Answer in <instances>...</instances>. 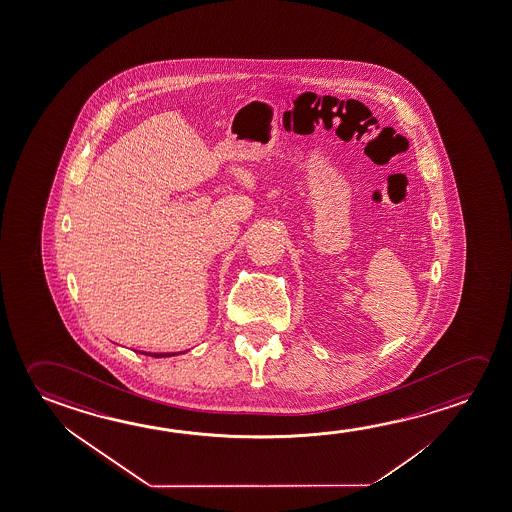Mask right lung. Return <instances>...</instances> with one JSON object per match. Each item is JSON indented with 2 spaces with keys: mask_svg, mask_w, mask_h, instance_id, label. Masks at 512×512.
<instances>
[{
  "mask_svg": "<svg viewBox=\"0 0 512 512\" xmlns=\"http://www.w3.org/2000/svg\"><path fill=\"white\" fill-rule=\"evenodd\" d=\"M149 354V356H154V358H165V356H175L177 353H143Z\"/></svg>",
  "mask_w": 512,
  "mask_h": 512,
  "instance_id": "obj_1",
  "label": "right lung"
}]
</instances>
